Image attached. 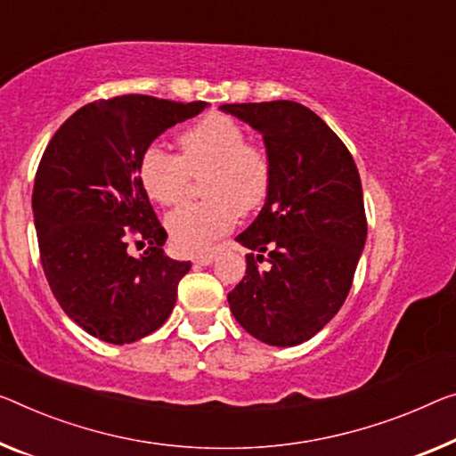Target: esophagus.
<instances>
[{
	"instance_id": "esophagus-1",
	"label": "esophagus",
	"mask_w": 456,
	"mask_h": 456,
	"mask_svg": "<svg viewBox=\"0 0 456 456\" xmlns=\"http://www.w3.org/2000/svg\"><path fill=\"white\" fill-rule=\"evenodd\" d=\"M214 255H198L193 258V263H198V265H201V267H208V265H212L214 263Z\"/></svg>"
}]
</instances>
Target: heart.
<instances>
[{
    "instance_id": "1",
    "label": "heart",
    "mask_w": 456,
    "mask_h": 456,
    "mask_svg": "<svg viewBox=\"0 0 456 456\" xmlns=\"http://www.w3.org/2000/svg\"><path fill=\"white\" fill-rule=\"evenodd\" d=\"M181 157L149 146L138 163V179L146 195L160 206L183 200L193 177L204 179L206 201L185 204L167 216L173 247L195 255L234 226L238 214L256 212L271 189V165L232 118L208 114L179 134Z\"/></svg>"
}]
</instances>
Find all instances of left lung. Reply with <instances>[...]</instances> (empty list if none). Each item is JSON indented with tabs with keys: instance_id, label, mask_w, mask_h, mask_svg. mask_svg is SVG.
<instances>
[{
	"instance_id": "obj_1",
	"label": "left lung",
	"mask_w": 456,
	"mask_h": 456,
	"mask_svg": "<svg viewBox=\"0 0 456 456\" xmlns=\"http://www.w3.org/2000/svg\"><path fill=\"white\" fill-rule=\"evenodd\" d=\"M220 110L263 136L271 165L265 206L236 236L256 255H247V275L228 293L230 310L265 345L296 346L338 314L353 285L367 240L359 171L345 142L297 102Z\"/></svg>"
}]
</instances>
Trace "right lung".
I'll list each match as a JSON object with an SVG mask.
<instances>
[{
	"label": "right lung",
	"mask_w": 456,
	"mask_h": 456,
	"mask_svg": "<svg viewBox=\"0 0 456 456\" xmlns=\"http://www.w3.org/2000/svg\"><path fill=\"white\" fill-rule=\"evenodd\" d=\"M206 108L151 95L87 103L42 155L32 193L42 269L67 316L95 338L130 345L171 316L191 263L163 252L167 232L138 163L165 130ZM132 232L150 244L140 257L127 252Z\"/></svg>",
	"instance_id": "right-lung-1"
}]
</instances>
